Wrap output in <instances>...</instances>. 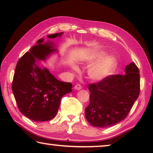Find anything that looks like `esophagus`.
<instances>
[{
  "label": "esophagus",
  "mask_w": 153,
  "mask_h": 153,
  "mask_svg": "<svg viewBox=\"0 0 153 153\" xmlns=\"http://www.w3.org/2000/svg\"><path fill=\"white\" fill-rule=\"evenodd\" d=\"M74 89H76V90H81V89H82V86H81V85H79V84H76V86H74Z\"/></svg>",
  "instance_id": "1"
}]
</instances>
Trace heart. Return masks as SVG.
Returning <instances> with one entry per match:
<instances>
[{
    "label": "heart",
    "mask_w": 153,
    "mask_h": 153,
    "mask_svg": "<svg viewBox=\"0 0 153 153\" xmlns=\"http://www.w3.org/2000/svg\"><path fill=\"white\" fill-rule=\"evenodd\" d=\"M104 56L105 53L103 52L97 53L91 56V59L102 58ZM116 65V59L113 56H108L90 67L88 70V76L90 78L96 81L105 79L113 73ZM74 68L76 69V66H74Z\"/></svg>",
    "instance_id": "heart-1"
}]
</instances>
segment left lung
<instances>
[{"label":"left lung","mask_w":153,"mask_h":153,"mask_svg":"<svg viewBox=\"0 0 153 153\" xmlns=\"http://www.w3.org/2000/svg\"><path fill=\"white\" fill-rule=\"evenodd\" d=\"M125 72L88 85L90 103L85 116L92 126H113L128 115L140 94V74L134 62L126 67Z\"/></svg>","instance_id":"8db88e82"}]
</instances>
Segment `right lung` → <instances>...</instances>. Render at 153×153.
<instances>
[{
	"label": "right lung",
	"mask_w": 153,
	"mask_h": 153,
	"mask_svg": "<svg viewBox=\"0 0 153 153\" xmlns=\"http://www.w3.org/2000/svg\"><path fill=\"white\" fill-rule=\"evenodd\" d=\"M63 32L48 35V38L61 37ZM43 38L37 41L30 52L18 61L13 79L12 90L18 108L23 115L35 121H49L55 117L62 97L71 92V83L59 81L39 60L45 61L56 52L54 44Z\"/></svg>",
	"instance_id": "obj_1"
}]
</instances>
